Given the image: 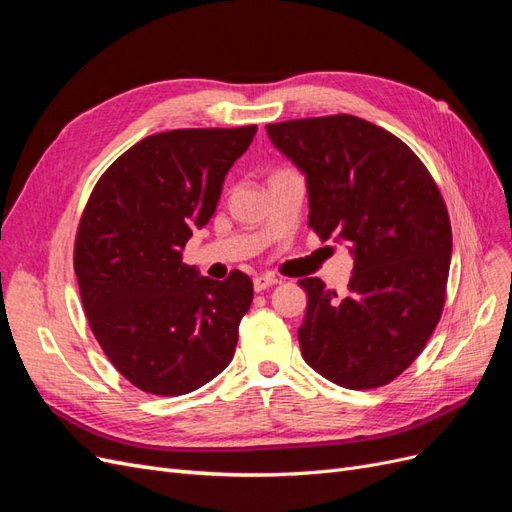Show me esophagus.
I'll list each match as a JSON object with an SVG mask.
<instances>
[{"label":"esophagus","instance_id":"1","mask_svg":"<svg viewBox=\"0 0 512 512\" xmlns=\"http://www.w3.org/2000/svg\"><path fill=\"white\" fill-rule=\"evenodd\" d=\"M275 284H277V277L275 275H256L254 277V290L256 292L267 290V288H271Z\"/></svg>","mask_w":512,"mask_h":512}]
</instances>
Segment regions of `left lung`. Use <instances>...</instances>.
Instances as JSON below:
<instances>
[{
    "mask_svg": "<svg viewBox=\"0 0 512 512\" xmlns=\"http://www.w3.org/2000/svg\"><path fill=\"white\" fill-rule=\"evenodd\" d=\"M271 143L307 181L309 228L350 247V294L299 282L305 363L344 389H376L412 365L442 316L453 232L425 164L354 115L271 123Z\"/></svg>",
    "mask_w": 512,
    "mask_h": 512,
    "instance_id": "left-lung-1",
    "label": "left lung"
}]
</instances>
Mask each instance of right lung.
I'll list each match as a JSON object with an SVG mask.
<instances>
[{
	"instance_id": "add662e5",
	"label": "right lung",
	"mask_w": 512,
	"mask_h": 512,
	"mask_svg": "<svg viewBox=\"0 0 512 512\" xmlns=\"http://www.w3.org/2000/svg\"><path fill=\"white\" fill-rule=\"evenodd\" d=\"M256 126L170 130L117 158L91 192L74 243L89 327L119 374L153 395H185L232 361L254 286L183 262L218 207Z\"/></svg>"
}]
</instances>
